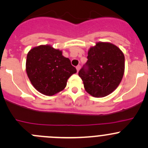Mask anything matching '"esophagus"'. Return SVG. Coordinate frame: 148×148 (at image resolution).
I'll list each match as a JSON object with an SVG mask.
<instances>
[{"label": "esophagus", "mask_w": 148, "mask_h": 148, "mask_svg": "<svg viewBox=\"0 0 148 148\" xmlns=\"http://www.w3.org/2000/svg\"><path fill=\"white\" fill-rule=\"evenodd\" d=\"M76 68H77V71H79V69H81V66H80V65H78V66H77V67H76Z\"/></svg>", "instance_id": "obj_1"}]
</instances>
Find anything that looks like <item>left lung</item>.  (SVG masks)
Instances as JSON below:
<instances>
[{
  "mask_svg": "<svg viewBox=\"0 0 148 148\" xmlns=\"http://www.w3.org/2000/svg\"><path fill=\"white\" fill-rule=\"evenodd\" d=\"M87 62L79 71L86 92L104 97L117 89L125 71V56L117 46L98 42L88 51Z\"/></svg>",
  "mask_w": 148,
  "mask_h": 148,
  "instance_id": "8db88e82",
  "label": "left lung"
}]
</instances>
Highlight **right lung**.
<instances>
[{"instance_id": "1", "label": "right lung", "mask_w": 148, "mask_h": 148, "mask_svg": "<svg viewBox=\"0 0 148 148\" xmlns=\"http://www.w3.org/2000/svg\"><path fill=\"white\" fill-rule=\"evenodd\" d=\"M26 70L28 79L36 90L52 96L66 86L68 79L77 72L62 51L50 45H41L31 49L26 58Z\"/></svg>"}]
</instances>
